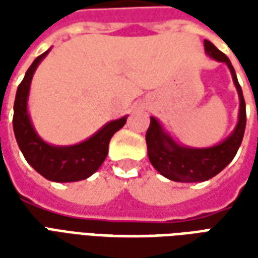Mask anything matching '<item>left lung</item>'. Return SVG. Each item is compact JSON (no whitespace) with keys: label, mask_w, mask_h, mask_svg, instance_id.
Instances as JSON below:
<instances>
[{"label":"left lung","mask_w":258,"mask_h":258,"mask_svg":"<svg viewBox=\"0 0 258 258\" xmlns=\"http://www.w3.org/2000/svg\"><path fill=\"white\" fill-rule=\"evenodd\" d=\"M205 52L211 59L227 64L231 72L239 96L238 123L221 142L213 146L196 148L178 144L163 124L152 116L146 131L149 162L163 177L175 182H203L222 171L236 155L246 128V103L231 60L207 40H205Z\"/></svg>","instance_id":"left-lung-1"}]
</instances>
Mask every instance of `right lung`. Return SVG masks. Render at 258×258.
Segmentation results:
<instances>
[{
  "mask_svg": "<svg viewBox=\"0 0 258 258\" xmlns=\"http://www.w3.org/2000/svg\"><path fill=\"white\" fill-rule=\"evenodd\" d=\"M51 48L41 53L27 69L16 91L14 103V133L26 162L53 182H76L91 177L106 159L109 142L123 127L128 116L112 120L90 138L74 145H52L38 135L29 113V94L33 76Z\"/></svg>",
  "mask_w": 258,
  "mask_h": 258,
  "instance_id": "1",
  "label": "right lung"
}]
</instances>
